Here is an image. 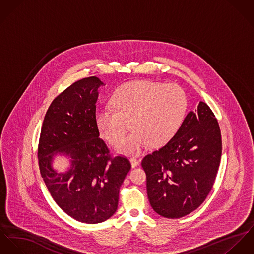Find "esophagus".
<instances>
[{
  "mask_svg": "<svg viewBox=\"0 0 254 254\" xmlns=\"http://www.w3.org/2000/svg\"><path fill=\"white\" fill-rule=\"evenodd\" d=\"M129 161H130V164H131L132 168H135V167H137L139 165V161L136 158H130Z\"/></svg>",
  "mask_w": 254,
  "mask_h": 254,
  "instance_id": "1",
  "label": "esophagus"
}]
</instances>
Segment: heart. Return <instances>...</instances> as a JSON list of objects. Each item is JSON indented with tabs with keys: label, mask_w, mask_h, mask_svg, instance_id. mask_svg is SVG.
I'll list each match as a JSON object with an SVG mask.
<instances>
[{
	"label": "heart",
	"mask_w": 254,
	"mask_h": 254,
	"mask_svg": "<svg viewBox=\"0 0 254 254\" xmlns=\"http://www.w3.org/2000/svg\"><path fill=\"white\" fill-rule=\"evenodd\" d=\"M112 109L96 110L94 122L100 136L110 144L121 140L128 129L134 131L119 143L121 154H137L148 144L160 147L181 127L187 112V96L176 84L135 81L118 87L111 97Z\"/></svg>",
	"instance_id": "1"
}]
</instances>
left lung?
Instances as JSON below:
<instances>
[{"mask_svg":"<svg viewBox=\"0 0 254 254\" xmlns=\"http://www.w3.org/2000/svg\"><path fill=\"white\" fill-rule=\"evenodd\" d=\"M221 153L218 122L200 101L177 133L142 160L153 209L167 218H180L197 209L213 186Z\"/></svg>","mask_w":254,"mask_h":254,"instance_id":"left-lung-1","label":"left lung"}]
</instances>
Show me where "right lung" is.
I'll list each match as a JSON object with an SVG mask.
<instances>
[{
	"instance_id": "1",
	"label": "right lung",
	"mask_w": 254,
	"mask_h": 254,
	"mask_svg": "<svg viewBox=\"0 0 254 254\" xmlns=\"http://www.w3.org/2000/svg\"><path fill=\"white\" fill-rule=\"evenodd\" d=\"M103 85L88 77L57 96L45 116L38 147L41 175L52 197L65 213L87 224L101 223L116 212L120 187L131 168L127 158H112L99 138L94 114ZM57 154L71 159L65 173L52 168Z\"/></svg>"
}]
</instances>
